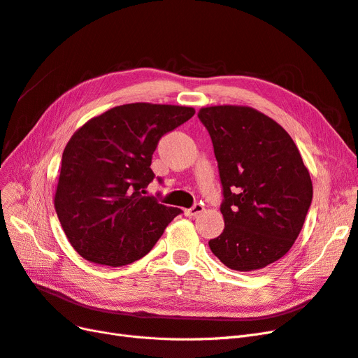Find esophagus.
<instances>
[{"mask_svg": "<svg viewBox=\"0 0 358 358\" xmlns=\"http://www.w3.org/2000/svg\"><path fill=\"white\" fill-rule=\"evenodd\" d=\"M203 210H204V207L201 204H194L191 208H187V210H185V215L196 216V215H200Z\"/></svg>", "mask_w": 358, "mask_h": 358, "instance_id": "esophagus-1", "label": "esophagus"}]
</instances>
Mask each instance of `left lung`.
I'll return each mask as SVG.
<instances>
[{"instance_id":"1","label":"left lung","mask_w":358,"mask_h":358,"mask_svg":"<svg viewBox=\"0 0 358 358\" xmlns=\"http://www.w3.org/2000/svg\"><path fill=\"white\" fill-rule=\"evenodd\" d=\"M210 134L224 187L225 228L208 241L236 271L274 264L296 241L313 201V182L298 146L277 121L241 105L199 110Z\"/></svg>"}]
</instances>
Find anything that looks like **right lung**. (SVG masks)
I'll use <instances>...</instances> for the list:
<instances>
[{
    "mask_svg": "<svg viewBox=\"0 0 358 358\" xmlns=\"http://www.w3.org/2000/svg\"><path fill=\"white\" fill-rule=\"evenodd\" d=\"M195 114L191 106L127 103L81 126L65 146L55 208L66 238L90 262L122 266L150 253L178 207L146 196L159 138Z\"/></svg>",
    "mask_w": 358,
    "mask_h": 358,
    "instance_id": "right-lung-1",
    "label": "right lung"
}]
</instances>
